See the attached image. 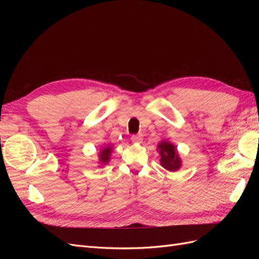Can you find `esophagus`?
Returning <instances> with one entry per match:
<instances>
[{"label":"esophagus","mask_w":259,"mask_h":259,"mask_svg":"<svg viewBox=\"0 0 259 259\" xmlns=\"http://www.w3.org/2000/svg\"><path fill=\"white\" fill-rule=\"evenodd\" d=\"M132 142L133 143H142L143 142V135L137 134L132 136Z\"/></svg>","instance_id":"34e87169"}]
</instances>
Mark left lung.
<instances>
[{
  "label": "left lung",
  "mask_w": 259,
  "mask_h": 259,
  "mask_svg": "<svg viewBox=\"0 0 259 259\" xmlns=\"http://www.w3.org/2000/svg\"><path fill=\"white\" fill-rule=\"evenodd\" d=\"M160 149V155H161V164L164 168L167 170L175 171L180 166H182V161H180L179 156L177 154L175 146L171 145L170 143L163 142L159 146Z\"/></svg>",
  "instance_id": "1"
}]
</instances>
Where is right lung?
Returning <instances> with one entry per match:
<instances>
[{
    "label": "right lung",
    "mask_w": 259,
    "mask_h": 259,
    "mask_svg": "<svg viewBox=\"0 0 259 259\" xmlns=\"http://www.w3.org/2000/svg\"><path fill=\"white\" fill-rule=\"evenodd\" d=\"M111 147H107L105 149H103L100 152V155H99V159H100V162L103 164H106L109 160H110V153H111Z\"/></svg>",
    "instance_id": "1"
}]
</instances>
